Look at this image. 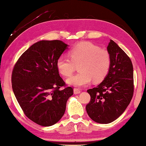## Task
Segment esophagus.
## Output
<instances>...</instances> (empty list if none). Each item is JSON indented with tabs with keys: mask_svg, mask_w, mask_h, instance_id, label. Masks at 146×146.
<instances>
[{
	"mask_svg": "<svg viewBox=\"0 0 146 146\" xmlns=\"http://www.w3.org/2000/svg\"><path fill=\"white\" fill-rule=\"evenodd\" d=\"M74 94H79L80 93H81V90H80L79 88H74Z\"/></svg>",
	"mask_w": 146,
	"mask_h": 146,
	"instance_id": "34e87169",
	"label": "esophagus"
}]
</instances>
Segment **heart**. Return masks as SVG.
Returning <instances> with one entry per match:
<instances>
[{"label":"heart","mask_w":146,"mask_h":146,"mask_svg":"<svg viewBox=\"0 0 146 146\" xmlns=\"http://www.w3.org/2000/svg\"><path fill=\"white\" fill-rule=\"evenodd\" d=\"M69 57L59 56L56 60L58 72L65 77H69L75 71L77 65L80 72L67 80L69 84L82 87L91 82L102 81L108 73L111 57L108 50L90 42H82L72 47Z\"/></svg>","instance_id":"1"}]
</instances>
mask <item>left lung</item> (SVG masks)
I'll return each instance as SVG.
<instances>
[{
    "mask_svg": "<svg viewBox=\"0 0 146 146\" xmlns=\"http://www.w3.org/2000/svg\"><path fill=\"white\" fill-rule=\"evenodd\" d=\"M111 57L108 75L96 88L87 91L90 102L86 106L92 120L109 123L117 119L131 102L134 90L132 61L113 40L107 47Z\"/></svg>",
    "mask_w": 146,
    "mask_h": 146,
    "instance_id": "left-lung-1",
    "label": "left lung"
}]
</instances>
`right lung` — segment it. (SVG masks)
Returning <instances> with one entry per match:
<instances>
[{
  "label": "right lung",
  "instance_id": "1",
  "mask_svg": "<svg viewBox=\"0 0 146 146\" xmlns=\"http://www.w3.org/2000/svg\"><path fill=\"white\" fill-rule=\"evenodd\" d=\"M67 46L60 40L35 43L21 55L12 72V87L23 113L41 126H51L60 120L74 93L56 64Z\"/></svg>",
  "mask_w": 146,
  "mask_h": 146
}]
</instances>
